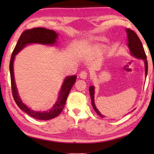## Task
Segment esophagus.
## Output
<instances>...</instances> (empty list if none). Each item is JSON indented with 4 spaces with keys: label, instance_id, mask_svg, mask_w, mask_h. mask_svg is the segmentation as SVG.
Wrapping results in <instances>:
<instances>
[{
    "label": "esophagus",
    "instance_id": "34e87169",
    "mask_svg": "<svg viewBox=\"0 0 154 154\" xmlns=\"http://www.w3.org/2000/svg\"><path fill=\"white\" fill-rule=\"evenodd\" d=\"M79 75L81 79H85L87 77V72H85V71H81Z\"/></svg>",
    "mask_w": 154,
    "mask_h": 154
}]
</instances>
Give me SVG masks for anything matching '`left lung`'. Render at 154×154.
<instances>
[{"mask_svg": "<svg viewBox=\"0 0 154 154\" xmlns=\"http://www.w3.org/2000/svg\"><path fill=\"white\" fill-rule=\"evenodd\" d=\"M126 34H127V41H128V47L129 48L130 53L134 57L139 60H142L144 61V65H145V75L146 77L148 74V61H147V57L145 54L144 50H143V45L141 41H140V38L138 35L135 33L132 30L127 28L126 30ZM89 92H90V97L91 99V103H92V106L94 111L97 112L98 115H99L101 118L105 117L104 115L101 114L99 110L97 109L95 106V103H94V86H90L89 87Z\"/></svg>", "mask_w": 154, "mask_h": 154, "instance_id": "1", "label": "left lung"}]
</instances>
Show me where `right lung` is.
<instances>
[{
  "instance_id": "right-lung-1",
  "label": "right lung",
  "mask_w": 154,
  "mask_h": 154,
  "mask_svg": "<svg viewBox=\"0 0 154 154\" xmlns=\"http://www.w3.org/2000/svg\"><path fill=\"white\" fill-rule=\"evenodd\" d=\"M58 34L55 31L49 30L44 28H35L30 30L24 31L20 37L11 55L10 61V73H11V87L13 98L18 106L24 112L34 119L40 120H48L57 117L60 114L65 106L68 94L69 93L72 87L76 81V75L67 76L63 81L60 89L57 100L51 109L47 111H35L27 106L22 102L19 96L18 89L14 79V61L16 54H18L22 49H24L27 45L32 44H39L47 45H54L56 44Z\"/></svg>"
}]
</instances>
